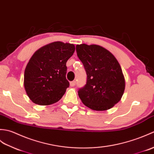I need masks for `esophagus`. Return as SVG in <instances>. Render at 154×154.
Returning <instances> with one entry per match:
<instances>
[{"mask_svg": "<svg viewBox=\"0 0 154 154\" xmlns=\"http://www.w3.org/2000/svg\"><path fill=\"white\" fill-rule=\"evenodd\" d=\"M75 85H76V82H75V81L70 82V86L71 87H73V86H74Z\"/></svg>", "mask_w": 154, "mask_h": 154, "instance_id": "obj_1", "label": "esophagus"}]
</instances>
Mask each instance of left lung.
Listing matches in <instances>:
<instances>
[{
	"instance_id": "1",
	"label": "left lung",
	"mask_w": 154,
	"mask_h": 154,
	"mask_svg": "<svg viewBox=\"0 0 154 154\" xmlns=\"http://www.w3.org/2000/svg\"><path fill=\"white\" fill-rule=\"evenodd\" d=\"M76 52L87 74L86 84L78 90L82 102L95 111L114 107L125 89V76L117 59L98 45H77Z\"/></svg>"
}]
</instances>
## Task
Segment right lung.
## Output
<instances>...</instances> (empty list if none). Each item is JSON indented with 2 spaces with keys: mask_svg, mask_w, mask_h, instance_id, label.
Here are the masks:
<instances>
[{
  "mask_svg": "<svg viewBox=\"0 0 154 154\" xmlns=\"http://www.w3.org/2000/svg\"><path fill=\"white\" fill-rule=\"evenodd\" d=\"M74 44L54 42L33 53L24 71L23 86L33 103L49 105L59 101L69 82L66 62L74 53Z\"/></svg>",
  "mask_w": 154,
  "mask_h": 154,
  "instance_id": "add662e5",
  "label": "right lung"
}]
</instances>
